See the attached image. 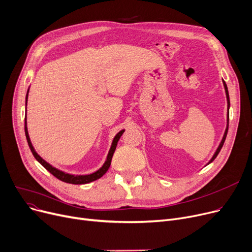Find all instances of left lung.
<instances>
[{"instance_id":"obj_1","label":"left lung","mask_w":252,"mask_h":252,"mask_svg":"<svg viewBox=\"0 0 252 252\" xmlns=\"http://www.w3.org/2000/svg\"><path fill=\"white\" fill-rule=\"evenodd\" d=\"M222 83H223V87H224V91H225V95H226V101H227V119H226V128H225V131H224V134H223V136H222V139H221V141H220V146H219V148H218V150L215 151V153H214V155L212 156V158L210 159V161L208 162V164H210L215 158L218 157V155H219V153L220 152V150H221V148H222V146H223V142H224V140H225V137H226V134H227V129H229V110H230V97H229V91H227V87H226V84H225V82L224 81H222ZM207 164V165H208Z\"/></svg>"}]
</instances>
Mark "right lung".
Wrapping results in <instances>:
<instances>
[{
  "label": "right lung",
  "instance_id": "obj_1",
  "mask_svg": "<svg viewBox=\"0 0 252 252\" xmlns=\"http://www.w3.org/2000/svg\"><path fill=\"white\" fill-rule=\"evenodd\" d=\"M28 96H29V90H28L27 97H26V105H27V102H28ZM25 131H26V136H27L29 147H30V149H31V151H32V153L33 155V157L35 158V160H37L43 167H45V168L48 171H49L52 175H54L56 178H58L59 181L67 183V184H73V185H84V184H89L91 182L96 181V179L100 178L107 170H109L110 166H111L113 155H114L116 147H117V143H118L120 137H121L122 134L124 133L125 130H121L114 137L113 142H112V146H111V149L109 151V154H107V157H106V160H105L104 164L100 167V168L97 171H95V172H93L91 174H86V175H74V174L65 173V172H63L62 170L55 168V167H53L52 165H50L49 163L46 162L43 158H41L40 156L38 155V153L34 151V149H33V147L32 145V142H31V139H30V136H29V132H28V126H27V116H26V120H25Z\"/></svg>",
  "mask_w": 252,
  "mask_h": 252
}]
</instances>
